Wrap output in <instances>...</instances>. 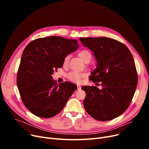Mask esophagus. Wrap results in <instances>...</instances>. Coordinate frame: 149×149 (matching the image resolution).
I'll use <instances>...</instances> for the list:
<instances>
[{
	"label": "esophagus",
	"mask_w": 149,
	"mask_h": 149,
	"mask_svg": "<svg viewBox=\"0 0 149 149\" xmlns=\"http://www.w3.org/2000/svg\"><path fill=\"white\" fill-rule=\"evenodd\" d=\"M81 89V87L79 85H77V90H80Z\"/></svg>",
	"instance_id": "obj_1"
}]
</instances>
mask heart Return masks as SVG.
<instances>
[{
	"instance_id": "obj_1",
	"label": "heart",
	"mask_w": 149,
	"mask_h": 149,
	"mask_svg": "<svg viewBox=\"0 0 149 149\" xmlns=\"http://www.w3.org/2000/svg\"><path fill=\"white\" fill-rule=\"evenodd\" d=\"M79 56L81 58L83 61L84 62L89 61L92 58V54L91 52L86 49L81 50L79 52ZM69 56L68 55L63 60V65H66L69 61ZM87 75V74L86 72H80L77 71H72L68 73L66 75L67 79L72 82L74 83H79L81 81L83 78L86 77Z\"/></svg>"
}]
</instances>
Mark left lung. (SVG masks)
Here are the masks:
<instances>
[{
    "instance_id": "8db88e82",
    "label": "left lung",
    "mask_w": 149,
    "mask_h": 149,
    "mask_svg": "<svg viewBox=\"0 0 149 149\" xmlns=\"http://www.w3.org/2000/svg\"><path fill=\"white\" fill-rule=\"evenodd\" d=\"M80 40L94 53L97 61L90 79L101 82L103 88H81L86 92L84 109L97 120H111L126 110L134 97L138 84L134 58L126 45L113 38L81 37Z\"/></svg>"
}]
</instances>
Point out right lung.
<instances>
[{"label":"right lung","mask_w":149,"mask_h":149,"mask_svg":"<svg viewBox=\"0 0 149 149\" xmlns=\"http://www.w3.org/2000/svg\"><path fill=\"white\" fill-rule=\"evenodd\" d=\"M79 45L74 39L50 36L31 42L23 52L17 74L22 102L37 116L48 118L62 110L77 88L68 81L57 84L54 70L61 68L67 55Z\"/></svg>","instance_id":"right-lung-1"}]
</instances>
